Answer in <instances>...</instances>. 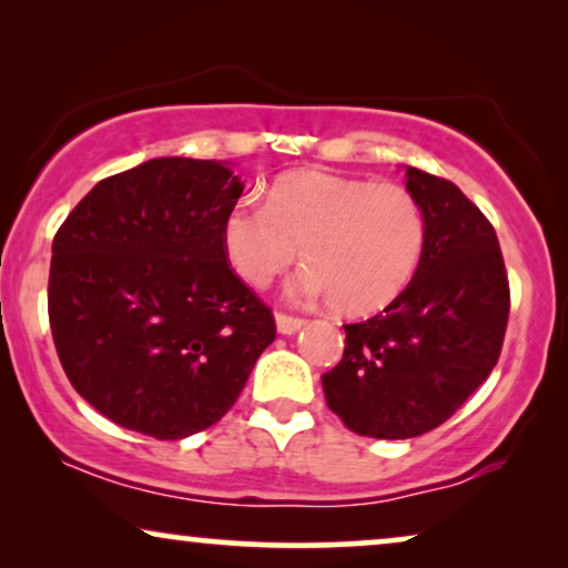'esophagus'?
Returning <instances> with one entry per match:
<instances>
[{"label":"esophagus","instance_id":"1","mask_svg":"<svg viewBox=\"0 0 568 568\" xmlns=\"http://www.w3.org/2000/svg\"><path fill=\"white\" fill-rule=\"evenodd\" d=\"M302 325H305L302 317H292V315H284V313L276 315V331L282 333V336H292V333H297Z\"/></svg>","mask_w":568,"mask_h":568}]
</instances>
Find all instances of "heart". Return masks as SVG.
I'll list each match as a JSON object with an SVG mask.
<instances>
[{
  "label": "heart",
  "instance_id": "obj_1",
  "mask_svg": "<svg viewBox=\"0 0 568 568\" xmlns=\"http://www.w3.org/2000/svg\"><path fill=\"white\" fill-rule=\"evenodd\" d=\"M418 201L395 183L297 170L271 183L266 206L237 201L222 220L232 271L263 290L300 258V297H331L344 315H372L398 300L424 253Z\"/></svg>",
  "mask_w": 568,
  "mask_h": 568
}]
</instances>
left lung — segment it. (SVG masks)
Segmentation results:
<instances>
[{"instance_id": "8db88e82", "label": "left lung", "mask_w": 568, "mask_h": 568, "mask_svg": "<svg viewBox=\"0 0 568 568\" xmlns=\"http://www.w3.org/2000/svg\"><path fill=\"white\" fill-rule=\"evenodd\" d=\"M426 224L410 284L383 315L344 325V359L323 375L325 403L348 429L410 439L445 424L501 354L509 282L491 222L445 178L406 168Z\"/></svg>"}]
</instances>
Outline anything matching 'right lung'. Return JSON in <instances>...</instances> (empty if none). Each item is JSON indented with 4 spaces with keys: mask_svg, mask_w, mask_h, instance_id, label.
<instances>
[{
    "mask_svg": "<svg viewBox=\"0 0 568 568\" xmlns=\"http://www.w3.org/2000/svg\"><path fill=\"white\" fill-rule=\"evenodd\" d=\"M243 183L158 158L100 181L53 237L49 321L74 390L123 429L183 439L232 408L276 325L222 251Z\"/></svg>",
    "mask_w": 568,
    "mask_h": 568,
    "instance_id": "right-lung-1",
    "label": "right lung"
}]
</instances>
